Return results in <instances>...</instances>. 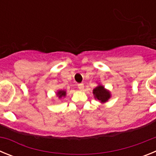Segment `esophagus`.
<instances>
[{"mask_svg": "<svg viewBox=\"0 0 156 156\" xmlns=\"http://www.w3.org/2000/svg\"><path fill=\"white\" fill-rule=\"evenodd\" d=\"M78 88H79L80 90H83V88H84V86H83V83H78Z\"/></svg>", "mask_w": 156, "mask_h": 156, "instance_id": "esophagus-1", "label": "esophagus"}]
</instances>
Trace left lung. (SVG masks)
Here are the masks:
<instances>
[{
	"label": "left lung",
	"instance_id": "obj_1",
	"mask_svg": "<svg viewBox=\"0 0 156 156\" xmlns=\"http://www.w3.org/2000/svg\"><path fill=\"white\" fill-rule=\"evenodd\" d=\"M93 94H94L95 98H98V100L101 101V102H105L110 98L109 92L105 90L104 87L101 85L94 89Z\"/></svg>",
	"mask_w": 156,
	"mask_h": 156
}]
</instances>
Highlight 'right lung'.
<instances>
[{
  "mask_svg": "<svg viewBox=\"0 0 156 156\" xmlns=\"http://www.w3.org/2000/svg\"><path fill=\"white\" fill-rule=\"evenodd\" d=\"M57 95L59 98H62V96H66V91H65V90H59V91L58 92Z\"/></svg>",
  "mask_w": 156,
  "mask_h": 156,
  "instance_id": "add662e5",
  "label": "right lung"
}]
</instances>
